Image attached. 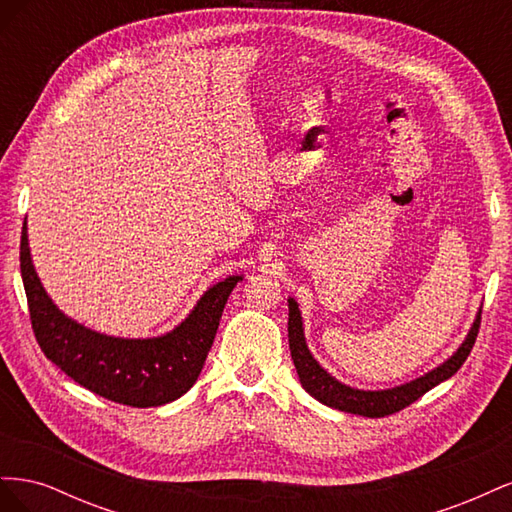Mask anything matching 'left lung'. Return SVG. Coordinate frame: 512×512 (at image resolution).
<instances>
[{"mask_svg":"<svg viewBox=\"0 0 512 512\" xmlns=\"http://www.w3.org/2000/svg\"><path fill=\"white\" fill-rule=\"evenodd\" d=\"M478 327H480V309H478V314L472 322L466 339H463L461 346L451 356H448L444 363L427 371L425 376H418L406 384L393 386V389L363 391V389H354V386L339 382L314 359V354L309 352L307 342H305L299 303L292 297H288V344H290L292 363H294V367H297V374H299L303 389L324 406L342 410V412H350V414L369 416V418L389 416L393 412L404 410L406 406L412 404V401H416L418 397H423L427 391H431L433 386H438L440 382L455 376L457 369L466 363L468 354L476 342Z\"/></svg>","mask_w":512,"mask_h":512,"instance_id":"left-lung-1","label":"left lung"}]
</instances>
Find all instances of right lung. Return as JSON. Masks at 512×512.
Masks as SVG:
<instances>
[{
  "label": "right lung",
  "mask_w": 512,
  "mask_h": 512,
  "mask_svg": "<svg viewBox=\"0 0 512 512\" xmlns=\"http://www.w3.org/2000/svg\"><path fill=\"white\" fill-rule=\"evenodd\" d=\"M21 277L32 327L46 359L91 393L132 408L164 406L192 389L230 292L243 280V275H228L213 284L173 331L130 339L89 329L53 303L29 252L27 218L21 232Z\"/></svg>",
  "instance_id": "1"
}]
</instances>
